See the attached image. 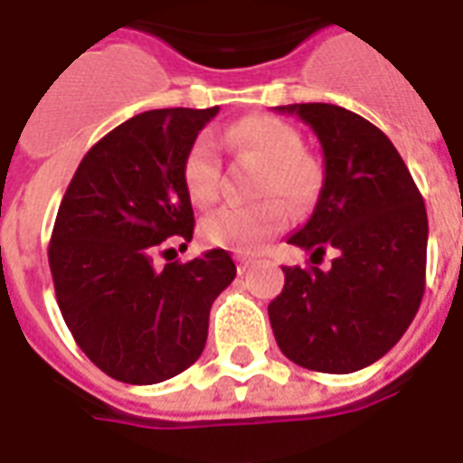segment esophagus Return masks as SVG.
Returning <instances> with one entry per match:
<instances>
[{"label": "esophagus", "mask_w": 463, "mask_h": 463, "mask_svg": "<svg viewBox=\"0 0 463 463\" xmlns=\"http://www.w3.org/2000/svg\"><path fill=\"white\" fill-rule=\"evenodd\" d=\"M255 267V260H250V257H238V271L240 274H245Z\"/></svg>", "instance_id": "esophagus-1"}]
</instances>
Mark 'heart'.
<instances>
[{
	"instance_id": "b5f03b06",
	"label": "heart",
	"mask_w": 463,
	"mask_h": 463,
	"mask_svg": "<svg viewBox=\"0 0 463 463\" xmlns=\"http://www.w3.org/2000/svg\"><path fill=\"white\" fill-rule=\"evenodd\" d=\"M235 153L262 162L257 192L267 199L257 203H228L203 218L201 235L208 245L257 252L264 240L287 228L291 208L313 206L326 184V167L316 153L303 147L296 126L277 116H247L228 130ZM182 179L189 199L208 206L221 194V155L216 137L199 133L182 160Z\"/></svg>"
}]
</instances>
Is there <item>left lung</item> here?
Instances as JSON below:
<instances>
[{
	"mask_svg": "<svg viewBox=\"0 0 463 463\" xmlns=\"http://www.w3.org/2000/svg\"><path fill=\"white\" fill-rule=\"evenodd\" d=\"M308 123L323 147L326 184L288 242L310 260L335 247L327 271L284 267L269 303L279 349L310 372L349 373L393 347L418 313L428 264V211L393 143L335 104L277 106Z\"/></svg>",
	"mask_w": 463,
	"mask_h": 463,
	"instance_id": "1",
	"label": "left lung"
}]
</instances>
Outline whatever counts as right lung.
I'll return each instance as SVG.
<instances>
[{
    "instance_id": "right-lung-1",
    "label": "right lung",
    "mask_w": 463,
    "mask_h": 463,
    "mask_svg": "<svg viewBox=\"0 0 463 463\" xmlns=\"http://www.w3.org/2000/svg\"><path fill=\"white\" fill-rule=\"evenodd\" d=\"M211 109H155L84 155L48 247L60 313L84 354L123 383H160L201 357L208 313L232 279L225 250L155 269L153 255L194 235L182 160ZM169 252V250H165Z\"/></svg>"
}]
</instances>
